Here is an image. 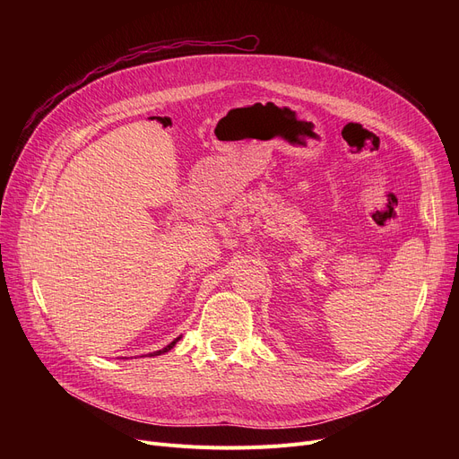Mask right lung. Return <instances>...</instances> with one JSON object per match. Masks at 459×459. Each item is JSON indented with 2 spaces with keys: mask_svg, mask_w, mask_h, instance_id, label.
<instances>
[{
  "mask_svg": "<svg viewBox=\"0 0 459 459\" xmlns=\"http://www.w3.org/2000/svg\"><path fill=\"white\" fill-rule=\"evenodd\" d=\"M178 341H180V336H178V339H175V341H173L171 344H169V346H165L163 350H160V351H154V355H160V353H165V351H169V350H171V348H173V346H175Z\"/></svg>",
  "mask_w": 459,
  "mask_h": 459,
  "instance_id": "1",
  "label": "right lung"
}]
</instances>
